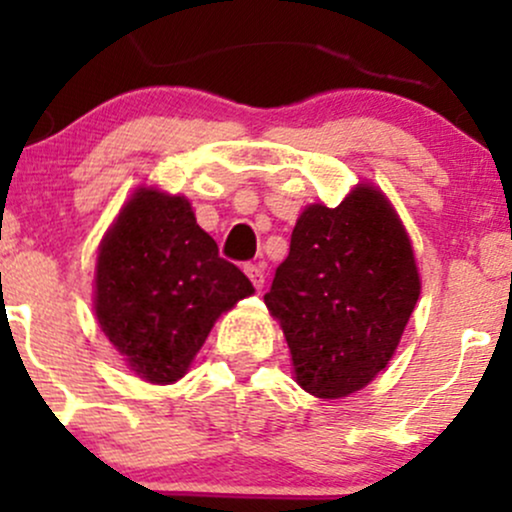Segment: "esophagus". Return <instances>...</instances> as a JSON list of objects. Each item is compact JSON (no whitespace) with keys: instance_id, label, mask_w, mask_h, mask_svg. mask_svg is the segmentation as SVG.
Masks as SVG:
<instances>
[{"instance_id":"esophagus-1","label":"esophagus","mask_w":512,"mask_h":512,"mask_svg":"<svg viewBox=\"0 0 512 512\" xmlns=\"http://www.w3.org/2000/svg\"><path fill=\"white\" fill-rule=\"evenodd\" d=\"M245 274H248V279L252 281V286H255V289H262V286H264V267H262V264H245Z\"/></svg>"}]
</instances>
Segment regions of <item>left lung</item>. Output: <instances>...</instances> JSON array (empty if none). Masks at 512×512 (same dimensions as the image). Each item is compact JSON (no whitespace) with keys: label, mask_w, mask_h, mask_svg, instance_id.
Masks as SVG:
<instances>
[{"label":"left lung","mask_w":512,"mask_h":512,"mask_svg":"<svg viewBox=\"0 0 512 512\" xmlns=\"http://www.w3.org/2000/svg\"><path fill=\"white\" fill-rule=\"evenodd\" d=\"M419 293L397 211L378 187L356 185L339 207L303 209L264 303L284 330L296 383L339 399L387 366Z\"/></svg>","instance_id":"left-lung-1"}]
</instances>
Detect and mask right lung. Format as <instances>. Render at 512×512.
<instances>
[{
  "label": "right lung",
  "instance_id": "right-lung-1",
  "mask_svg": "<svg viewBox=\"0 0 512 512\" xmlns=\"http://www.w3.org/2000/svg\"><path fill=\"white\" fill-rule=\"evenodd\" d=\"M255 293L197 226L180 195L139 187L105 233L96 264L98 325L139 378L180 380L221 313Z\"/></svg>",
  "mask_w": 512,
  "mask_h": 512
}]
</instances>
